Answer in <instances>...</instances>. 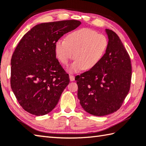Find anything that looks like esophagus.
I'll return each mask as SVG.
<instances>
[{
  "label": "esophagus",
  "instance_id": "1",
  "mask_svg": "<svg viewBox=\"0 0 146 146\" xmlns=\"http://www.w3.org/2000/svg\"><path fill=\"white\" fill-rule=\"evenodd\" d=\"M70 80L71 81H74L75 80V76L73 75H70Z\"/></svg>",
  "mask_w": 146,
  "mask_h": 146
}]
</instances>
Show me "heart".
<instances>
[{
    "label": "heart",
    "mask_w": 146,
    "mask_h": 146,
    "mask_svg": "<svg viewBox=\"0 0 146 146\" xmlns=\"http://www.w3.org/2000/svg\"><path fill=\"white\" fill-rule=\"evenodd\" d=\"M108 47V40L104 35L85 28L70 33L65 41L57 42L55 50L59 61L65 66L75 57L76 61L68 71L75 73L95 67L103 58Z\"/></svg>",
    "instance_id": "heart-1"
}]
</instances>
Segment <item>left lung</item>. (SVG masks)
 I'll return each mask as SVG.
<instances>
[{"label":"left lung","mask_w":146,"mask_h":146,"mask_svg":"<svg viewBox=\"0 0 146 146\" xmlns=\"http://www.w3.org/2000/svg\"><path fill=\"white\" fill-rule=\"evenodd\" d=\"M108 47L95 67L77 75L78 98L82 107L94 116H105L121 108L129 92L132 64L118 35L106 29Z\"/></svg>","instance_id":"8db88e82"}]
</instances>
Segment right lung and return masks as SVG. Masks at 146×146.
<instances>
[{"instance_id": "add662e5", "label": "right lung", "mask_w": 146, "mask_h": 146, "mask_svg": "<svg viewBox=\"0 0 146 146\" xmlns=\"http://www.w3.org/2000/svg\"><path fill=\"white\" fill-rule=\"evenodd\" d=\"M80 24L63 20L37 25L17 45L11 61V87L26 111L44 115L58 104L70 78L56 59L55 45Z\"/></svg>"}]
</instances>
